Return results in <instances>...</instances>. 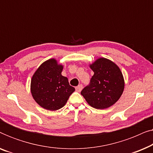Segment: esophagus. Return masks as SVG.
I'll return each mask as SVG.
<instances>
[{"label": "esophagus", "mask_w": 153, "mask_h": 153, "mask_svg": "<svg viewBox=\"0 0 153 153\" xmlns=\"http://www.w3.org/2000/svg\"><path fill=\"white\" fill-rule=\"evenodd\" d=\"M82 88H83V85L80 84V85H79L78 86L76 87V91L77 92H80L81 90H82Z\"/></svg>", "instance_id": "esophagus-1"}]
</instances>
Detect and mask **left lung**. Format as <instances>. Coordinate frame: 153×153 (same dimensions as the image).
<instances>
[{
  "mask_svg": "<svg viewBox=\"0 0 153 153\" xmlns=\"http://www.w3.org/2000/svg\"><path fill=\"white\" fill-rule=\"evenodd\" d=\"M90 68L94 74L81 94L92 107L97 109L110 107L120 99L124 91V78L120 68L104 58H98Z\"/></svg>",
  "mask_w": 153,
  "mask_h": 153,
  "instance_id": "8db88e82",
  "label": "left lung"
}]
</instances>
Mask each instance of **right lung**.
<instances>
[{
    "instance_id": "1",
    "label": "right lung",
    "mask_w": 153,
    "mask_h": 153,
    "mask_svg": "<svg viewBox=\"0 0 153 153\" xmlns=\"http://www.w3.org/2000/svg\"><path fill=\"white\" fill-rule=\"evenodd\" d=\"M62 65L51 58L37 68L31 79L30 91L33 99L45 109L56 111L63 107L75 91L68 78L62 76Z\"/></svg>"
}]
</instances>
